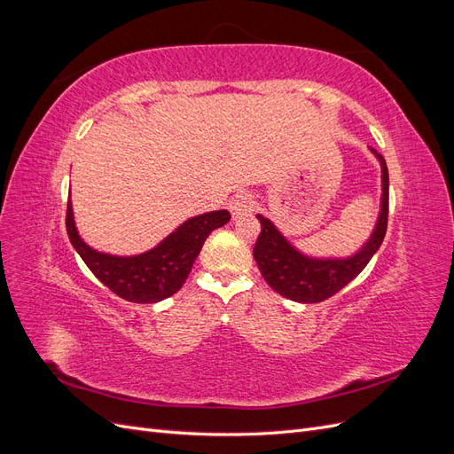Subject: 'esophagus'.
Wrapping results in <instances>:
<instances>
[{"label":"esophagus","instance_id":"1","mask_svg":"<svg viewBox=\"0 0 454 454\" xmlns=\"http://www.w3.org/2000/svg\"><path fill=\"white\" fill-rule=\"evenodd\" d=\"M229 210L235 219L248 215L250 212H254V199L248 193H239L229 200Z\"/></svg>","mask_w":454,"mask_h":454}]
</instances>
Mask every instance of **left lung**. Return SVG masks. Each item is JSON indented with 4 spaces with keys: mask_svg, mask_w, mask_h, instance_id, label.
<instances>
[{
    "mask_svg": "<svg viewBox=\"0 0 454 454\" xmlns=\"http://www.w3.org/2000/svg\"><path fill=\"white\" fill-rule=\"evenodd\" d=\"M380 164V206L369 239L358 250L345 257H318L301 252L269 217L257 214L261 235L255 242L254 259L274 292L295 303H320L335 295L365 269L387 235L388 222V168L387 160L369 147Z\"/></svg>",
    "mask_w": 454,
    "mask_h": 454,
    "instance_id": "8db88e82",
    "label": "left lung"
}]
</instances>
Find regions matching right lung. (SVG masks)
Listing matches in <instances>:
<instances>
[{"mask_svg": "<svg viewBox=\"0 0 454 454\" xmlns=\"http://www.w3.org/2000/svg\"><path fill=\"white\" fill-rule=\"evenodd\" d=\"M231 219L227 210L206 212L189 217L164 237L153 248L136 255H115L94 250L81 239L72 200H67V237L85 265L115 295L130 303H159L168 299L185 284L191 267L202 250L204 240L214 229Z\"/></svg>", "mask_w": 454, "mask_h": 454, "instance_id": "1", "label": "right lung"}]
</instances>
